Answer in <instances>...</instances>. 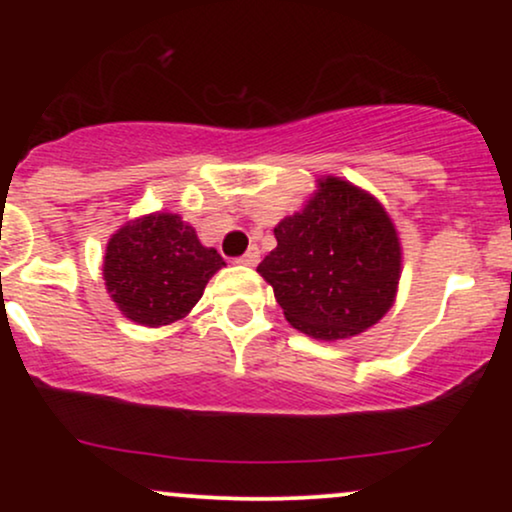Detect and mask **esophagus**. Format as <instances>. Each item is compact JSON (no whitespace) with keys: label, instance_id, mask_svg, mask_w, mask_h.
I'll use <instances>...</instances> for the list:
<instances>
[{"label":"esophagus","instance_id":"1","mask_svg":"<svg viewBox=\"0 0 512 512\" xmlns=\"http://www.w3.org/2000/svg\"><path fill=\"white\" fill-rule=\"evenodd\" d=\"M240 264H245V267H255L257 262H260V250L257 248H250L248 252H245L243 257H238Z\"/></svg>","mask_w":512,"mask_h":512}]
</instances>
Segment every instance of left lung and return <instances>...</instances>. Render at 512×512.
<instances>
[{"instance_id": "1", "label": "left lung", "mask_w": 512, "mask_h": 512, "mask_svg": "<svg viewBox=\"0 0 512 512\" xmlns=\"http://www.w3.org/2000/svg\"><path fill=\"white\" fill-rule=\"evenodd\" d=\"M276 248L257 272L286 320L337 342L366 332L395 303L402 248L383 204L342 178L317 180L303 211L274 228Z\"/></svg>"}]
</instances>
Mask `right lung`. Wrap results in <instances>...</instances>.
I'll return each instance as SVG.
<instances>
[{
	"label": "right lung",
	"instance_id": "add662e5",
	"mask_svg": "<svg viewBox=\"0 0 512 512\" xmlns=\"http://www.w3.org/2000/svg\"><path fill=\"white\" fill-rule=\"evenodd\" d=\"M214 248L199 243L195 228L178 214L142 216L108 240L103 279L122 315L144 327L182 320L223 267Z\"/></svg>",
	"mask_w": 512,
	"mask_h": 512
}]
</instances>
